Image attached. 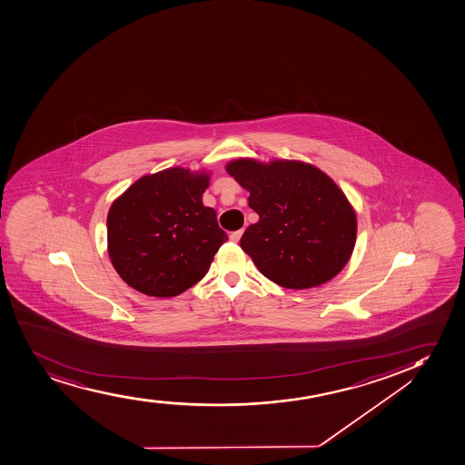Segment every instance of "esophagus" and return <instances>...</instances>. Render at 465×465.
<instances>
[{
    "label": "esophagus",
    "mask_w": 465,
    "mask_h": 465,
    "mask_svg": "<svg viewBox=\"0 0 465 465\" xmlns=\"http://www.w3.org/2000/svg\"><path fill=\"white\" fill-rule=\"evenodd\" d=\"M242 232H244V230H236V232H232V233H230V241H232V242H238V241L241 240V236H242Z\"/></svg>",
    "instance_id": "obj_1"
}]
</instances>
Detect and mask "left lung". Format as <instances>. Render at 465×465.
I'll list each match as a JSON object with an SVG mask.
<instances>
[{
	"instance_id": "1",
	"label": "left lung",
	"mask_w": 465,
	"mask_h": 465,
	"mask_svg": "<svg viewBox=\"0 0 465 465\" xmlns=\"http://www.w3.org/2000/svg\"><path fill=\"white\" fill-rule=\"evenodd\" d=\"M225 170L249 192L260 220L241 249L264 277L287 289H311L339 275L354 251L357 216L326 173L302 161L240 157Z\"/></svg>"
}]
</instances>
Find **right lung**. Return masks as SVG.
Instances as JSON below:
<instances>
[{
  "label": "right lung",
  "mask_w": 465,
  "mask_h": 465,
  "mask_svg": "<svg viewBox=\"0 0 465 465\" xmlns=\"http://www.w3.org/2000/svg\"><path fill=\"white\" fill-rule=\"evenodd\" d=\"M210 173L173 167L145 174L111 203L108 255L128 286L150 297L185 292L227 241L203 203Z\"/></svg>",
  "instance_id": "1"
}]
</instances>
